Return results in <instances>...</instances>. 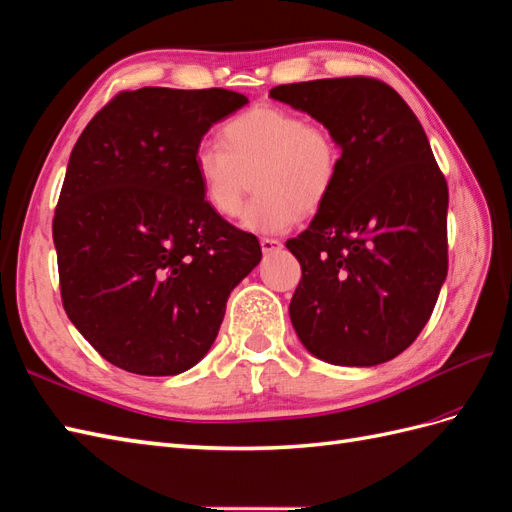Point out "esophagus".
I'll return each instance as SVG.
<instances>
[{
	"mask_svg": "<svg viewBox=\"0 0 512 512\" xmlns=\"http://www.w3.org/2000/svg\"><path fill=\"white\" fill-rule=\"evenodd\" d=\"M260 249H263V254H273L282 249V243L278 239H260Z\"/></svg>",
	"mask_w": 512,
	"mask_h": 512,
	"instance_id": "34e87169",
	"label": "esophagus"
}]
</instances>
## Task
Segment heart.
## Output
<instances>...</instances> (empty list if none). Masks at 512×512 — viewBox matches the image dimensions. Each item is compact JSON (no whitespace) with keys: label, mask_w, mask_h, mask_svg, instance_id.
<instances>
[{"label":"heart","mask_w":512,"mask_h":512,"mask_svg":"<svg viewBox=\"0 0 512 512\" xmlns=\"http://www.w3.org/2000/svg\"><path fill=\"white\" fill-rule=\"evenodd\" d=\"M221 139L195 147V176L204 202L223 219L239 217L254 184L258 193L243 219L249 230H289L299 215L323 208L339 180V141L299 112L254 106L232 117Z\"/></svg>","instance_id":"b5f03b06"}]
</instances>
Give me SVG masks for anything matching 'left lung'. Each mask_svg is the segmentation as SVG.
Segmentation results:
<instances>
[{"label":"left lung","mask_w":512,"mask_h":512,"mask_svg":"<svg viewBox=\"0 0 512 512\" xmlns=\"http://www.w3.org/2000/svg\"><path fill=\"white\" fill-rule=\"evenodd\" d=\"M269 95L308 112L341 145L330 199L286 241L302 265L293 328L326 363H386L417 339L447 276L450 195L428 136L376 78L280 84Z\"/></svg>","instance_id":"obj_1"}]
</instances>
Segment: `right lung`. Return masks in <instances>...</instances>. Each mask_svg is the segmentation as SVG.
Instances as JSON below:
<instances>
[{"label":"right lung","mask_w":512,"mask_h":512,"mask_svg":"<svg viewBox=\"0 0 512 512\" xmlns=\"http://www.w3.org/2000/svg\"><path fill=\"white\" fill-rule=\"evenodd\" d=\"M245 104L228 89L121 91L73 147L52 226L60 297L119 369L176 376L199 363L260 263L256 236L210 210L193 167L210 126Z\"/></svg>","instance_id":"add662e5"}]
</instances>
